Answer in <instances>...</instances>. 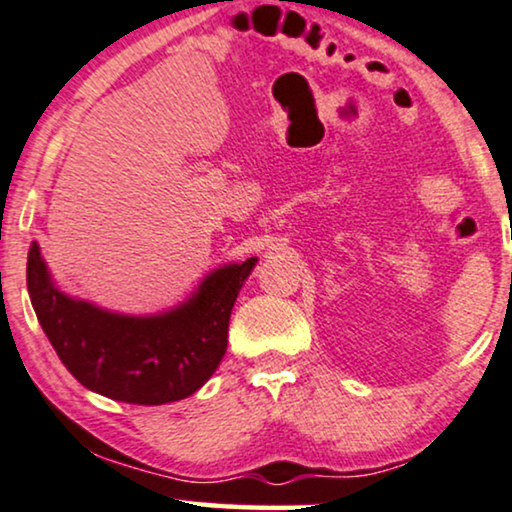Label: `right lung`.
Instances as JSON below:
<instances>
[{
    "mask_svg": "<svg viewBox=\"0 0 512 512\" xmlns=\"http://www.w3.org/2000/svg\"><path fill=\"white\" fill-rule=\"evenodd\" d=\"M255 264L257 257L224 264L177 307L134 316L63 293L32 241L28 293L58 359L87 390L155 406L191 397L217 371L231 309Z\"/></svg>",
    "mask_w": 512,
    "mask_h": 512,
    "instance_id": "obj_1",
    "label": "right lung"
}]
</instances>
